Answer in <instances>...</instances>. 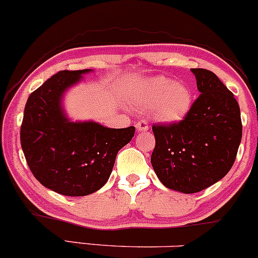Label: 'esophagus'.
Returning a JSON list of instances; mask_svg holds the SVG:
<instances>
[{
  "label": "esophagus",
  "instance_id": "esophagus-1",
  "mask_svg": "<svg viewBox=\"0 0 258 258\" xmlns=\"http://www.w3.org/2000/svg\"><path fill=\"white\" fill-rule=\"evenodd\" d=\"M135 126H137L138 132H147V130H149V124L145 120H139L138 123L135 124Z\"/></svg>",
  "mask_w": 258,
  "mask_h": 258
}]
</instances>
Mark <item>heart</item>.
I'll use <instances>...</instances> for the list:
<instances>
[{
  "instance_id": "1",
  "label": "heart",
  "mask_w": 258,
  "mask_h": 258,
  "mask_svg": "<svg viewBox=\"0 0 258 258\" xmlns=\"http://www.w3.org/2000/svg\"><path fill=\"white\" fill-rule=\"evenodd\" d=\"M140 106L153 109V114L164 123L181 120L192 103V94L184 83H173L168 78L149 80L138 92Z\"/></svg>"
}]
</instances>
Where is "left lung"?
<instances>
[{"instance_id":"8db88e82","label":"left lung","mask_w":258,"mask_h":258,"mask_svg":"<svg viewBox=\"0 0 258 258\" xmlns=\"http://www.w3.org/2000/svg\"><path fill=\"white\" fill-rule=\"evenodd\" d=\"M200 96L181 120L153 124L151 163L164 186L202 191L227 175L242 135L240 107L213 72L194 68Z\"/></svg>"}]
</instances>
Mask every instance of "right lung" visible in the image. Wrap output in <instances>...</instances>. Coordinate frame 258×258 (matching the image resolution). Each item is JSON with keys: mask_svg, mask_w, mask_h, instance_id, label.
I'll return each mask as SVG.
<instances>
[{"mask_svg": "<svg viewBox=\"0 0 258 258\" xmlns=\"http://www.w3.org/2000/svg\"><path fill=\"white\" fill-rule=\"evenodd\" d=\"M82 71H60L31 92L20 126V145L31 173L43 186L66 196H85L108 180L115 156L135 134L134 126L105 128L73 123L60 106L63 92Z\"/></svg>", "mask_w": 258, "mask_h": 258, "instance_id": "right-lung-1", "label": "right lung"}]
</instances>
